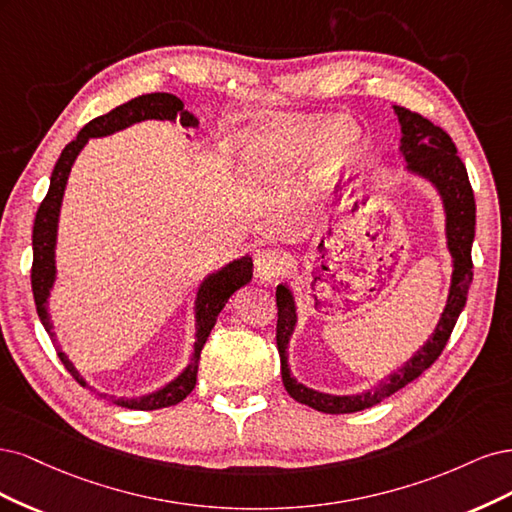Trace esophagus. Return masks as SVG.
<instances>
[{
    "mask_svg": "<svg viewBox=\"0 0 512 512\" xmlns=\"http://www.w3.org/2000/svg\"><path fill=\"white\" fill-rule=\"evenodd\" d=\"M285 266H287V257L278 249H261L255 255V272L261 280H268V283H272V280H276L280 274H283Z\"/></svg>",
    "mask_w": 512,
    "mask_h": 512,
    "instance_id": "obj_1",
    "label": "esophagus"
}]
</instances>
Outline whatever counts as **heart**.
<instances>
[{
	"mask_svg": "<svg viewBox=\"0 0 512 512\" xmlns=\"http://www.w3.org/2000/svg\"><path fill=\"white\" fill-rule=\"evenodd\" d=\"M319 147L322 151L317 159V178L321 183H332L357 163L361 134L349 121H270L244 140L242 170L255 180H266L300 166Z\"/></svg>",
	"mask_w": 512,
	"mask_h": 512,
	"instance_id": "obj_1",
	"label": "heart"
}]
</instances>
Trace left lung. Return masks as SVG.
Instances as JSON below:
<instances>
[{
    "mask_svg": "<svg viewBox=\"0 0 512 512\" xmlns=\"http://www.w3.org/2000/svg\"><path fill=\"white\" fill-rule=\"evenodd\" d=\"M402 127L400 153L406 159V170L410 174L423 176L436 187L442 197L444 214H447V246L453 257V274L447 306H444L440 321L421 349L412 355L406 364L383 378L372 389L357 395H332L310 389L295 381L287 364V346L291 334L298 323L295 312L293 293L287 285L276 287V346L280 355V372H283V385L295 402L306 404L327 415H344V412L366 410L378 402L389 398L391 393L406 387L408 383L419 378L434 361L440 357L442 349L447 346L449 336L457 323L459 312L466 306L468 289L472 283V242H474V225H476V204L470 187V178L464 161L459 159L457 148L451 136L442 127L432 121L423 119L421 114L410 112L402 106H393Z\"/></svg>",
    "mask_w": 512,
    "mask_h": 512,
    "instance_id": "8db88e82",
    "label": "left lung"
}]
</instances>
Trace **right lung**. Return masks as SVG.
Masks as SVG:
<instances>
[{
	"label": "right lung",
	"instance_id": "add662e5",
	"mask_svg": "<svg viewBox=\"0 0 512 512\" xmlns=\"http://www.w3.org/2000/svg\"><path fill=\"white\" fill-rule=\"evenodd\" d=\"M148 119L170 121V123L178 121L183 127H197V123H200L191 112L185 110V104L172 93L140 95L136 100L121 104L114 110H110L108 114H102V117L89 121L78 131V136L63 148L61 157L55 163V170L51 174V187H48V193L36 212L34 236H31V244H34L31 291H34L38 317L53 342H55V332H53L51 317H48V295H51V289L57 278V266H55L57 225H59L63 191H65V185H68L70 170L74 166L78 153L82 151V146L89 142V138H104L114 134V131H121L129 125L148 121ZM251 278H253V259L249 255L234 259L219 272L208 274L204 278V283L200 285V289H197V298H195V344H193V355H191L189 366L180 372L172 383L153 393L140 395V398H119V400L110 398V400L117 406L131 408V410H157V408H166V406L183 402L197 383L200 353L212 332L214 323H217L219 312L240 287L251 283ZM57 355L61 359V364L65 366V370H68L82 387H89L85 378L78 374L68 355H65L59 346H57Z\"/></svg>",
	"mask_w": 512,
	"mask_h": 512
}]
</instances>
